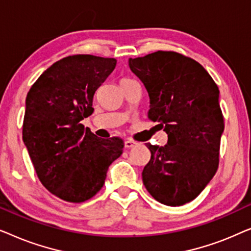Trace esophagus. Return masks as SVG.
Segmentation results:
<instances>
[{
    "label": "esophagus",
    "mask_w": 251,
    "mask_h": 251,
    "mask_svg": "<svg viewBox=\"0 0 251 251\" xmlns=\"http://www.w3.org/2000/svg\"><path fill=\"white\" fill-rule=\"evenodd\" d=\"M137 145L136 142H133V140L131 139H126L125 142V146L126 147V149H131V147H135Z\"/></svg>",
    "instance_id": "esophagus-1"
}]
</instances>
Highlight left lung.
<instances>
[{
  "label": "left lung",
  "instance_id": "obj_1",
  "mask_svg": "<svg viewBox=\"0 0 251 251\" xmlns=\"http://www.w3.org/2000/svg\"><path fill=\"white\" fill-rule=\"evenodd\" d=\"M129 67L145 85L149 118L168 135L164 146L151 145L143 183L161 203L191 202L215 176L224 119L219 90L203 66L174 51L130 58Z\"/></svg>",
  "mask_w": 251,
  "mask_h": 251
}]
</instances>
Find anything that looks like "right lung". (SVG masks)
<instances>
[{"label": "right lung", "mask_w": 251, "mask_h": 251, "mask_svg": "<svg viewBox=\"0 0 251 251\" xmlns=\"http://www.w3.org/2000/svg\"><path fill=\"white\" fill-rule=\"evenodd\" d=\"M114 58L76 54L58 60L29 89L23 140L43 186L65 201L84 202L100 191L123 140L98 138L81 121L92 114L97 89Z\"/></svg>", "instance_id": "1"}]
</instances>
